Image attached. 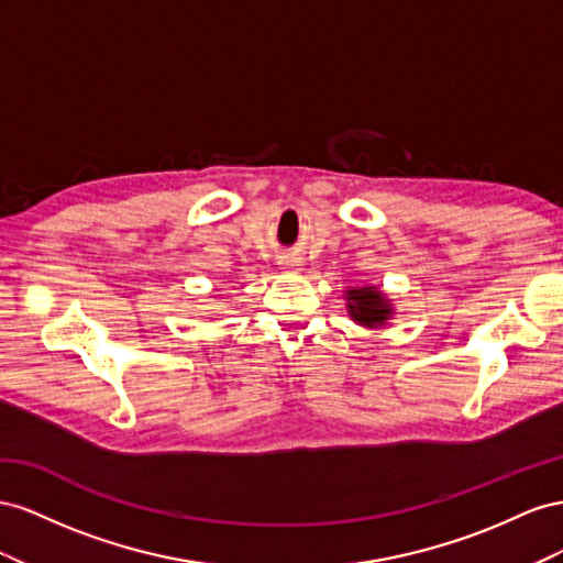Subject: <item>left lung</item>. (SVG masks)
I'll list each match as a JSON object with an SVG mask.
<instances>
[{
	"mask_svg": "<svg viewBox=\"0 0 563 563\" xmlns=\"http://www.w3.org/2000/svg\"><path fill=\"white\" fill-rule=\"evenodd\" d=\"M346 313L353 323L361 328H382L394 318L396 309L391 299L384 295L377 285H363V287H346Z\"/></svg>",
	"mask_w": 563,
	"mask_h": 563,
	"instance_id": "obj_1",
	"label": "left lung"
}]
</instances>
